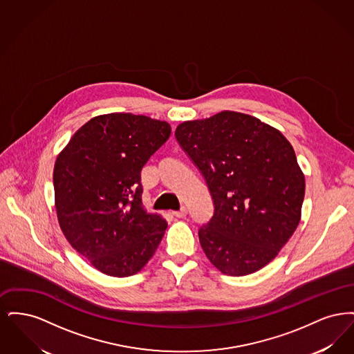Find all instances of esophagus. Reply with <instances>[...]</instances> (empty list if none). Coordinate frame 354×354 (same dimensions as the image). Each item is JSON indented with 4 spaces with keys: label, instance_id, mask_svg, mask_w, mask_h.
I'll list each match as a JSON object with an SVG mask.
<instances>
[{
    "label": "esophagus",
    "instance_id": "1",
    "mask_svg": "<svg viewBox=\"0 0 354 354\" xmlns=\"http://www.w3.org/2000/svg\"><path fill=\"white\" fill-rule=\"evenodd\" d=\"M172 215L176 216V218H185V215H187V208L182 207L179 211H174Z\"/></svg>",
    "mask_w": 354,
    "mask_h": 354
}]
</instances>
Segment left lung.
<instances>
[{
  "mask_svg": "<svg viewBox=\"0 0 354 354\" xmlns=\"http://www.w3.org/2000/svg\"><path fill=\"white\" fill-rule=\"evenodd\" d=\"M175 136L215 204L199 230L208 260L228 276L266 267L301 219L305 176L289 140L260 119L228 110L185 120Z\"/></svg>",
  "mask_w": 354,
  "mask_h": 354,
  "instance_id": "8db88e82",
  "label": "left lung"
}]
</instances>
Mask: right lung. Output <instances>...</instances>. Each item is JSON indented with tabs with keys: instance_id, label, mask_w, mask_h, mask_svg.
<instances>
[{
	"instance_id": "right-lung-1",
	"label": "right lung",
	"mask_w": 354,
	"mask_h": 354,
	"mask_svg": "<svg viewBox=\"0 0 354 354\" xmlns=\"http://www.w3.org/2000/svg\"><path fill=\"white\" fill-rule=\"evenodd\" d=\"M169 135L165 120L103 114L86 122L57 156L59 227L70 245L107 276L138 273L165 235L167 221L143 207L140 171Z\"/></svg>"
}]
</instances>
